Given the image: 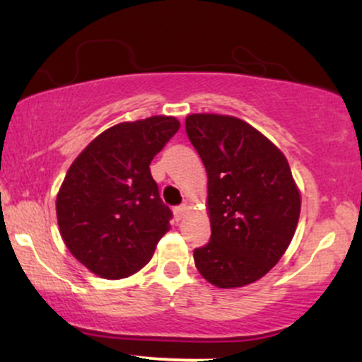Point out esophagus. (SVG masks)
Listing matches in <instances>:
<instances>
[{
	"mask_svg": "<svg viewBox=\"0 0 362 362\" xmlns=\"http://www.w3.org/2000/svg\"><path fill=\"white\" fill-rule=\"evenodd\" d=\"M173 213H175V218L178 219V221H180V219L184 218L185 213H187V206H185V204H182V206H177L175 209H173Z\"/></svg>",
	"mask_w": 362,
	"mask_h": 362,
	"instance_id": "1",
	"label": "esophagus"
}]
</instances>
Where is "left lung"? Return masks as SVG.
Segmentation results:
<instances>
[{
  "label": "left lung",
  "mask_w": 362,
  "mask_h": 362,
  "mask_svg": "<svg viewBox=\"0 0 362 362\" xmlns=\"http://www.w3.org/2000/svg\"><path fill=\"white\" fill-rule=\"evenodd\" d=\"M185 131L207 172L211 240L195 248L206 281L223 289L264 277L284 255L301 211L286 156L242 119L192 114Z\"/></svg>",
  "instance_id": "8db88e82"
}]
</instances>
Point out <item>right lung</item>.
<instances>
[{"label":"right lung","mask_w":362,"mask_h":362,"mask_svg":"<svg viewBox=\"0 0 362 362\" xmlns=\"http://www.w3.org/2000/svg\"><path fill=\"white\" fill-rule=\"evenodd\" d=\"M178 127L167 115L117 124L91 141L66 173L56 201L61 236L98 277L138 272L168 231L172 211L149 163Z\"/></svg>","instance_id":"1"}]
</instances>
